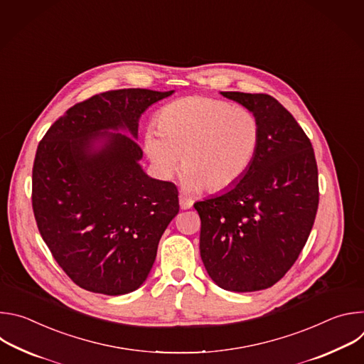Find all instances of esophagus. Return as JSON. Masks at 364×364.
<instances>
[{"label": "esophagus", "instance_id": "esophagus-1", "mask_svg": "<svg viewBox=\"0 0 364 364\" xmlns=\"http://www.w3.org/2000/svg\"><path fill=\"white\" fill-rule=\"evenodd\" d=\"M178 200H180V207H181L183 210H187V209H190V207H193V203H194V201H193L190 197L180 194Z\"/></svg>", "mask_w": 364, "mask_h": 364}]
</instances>
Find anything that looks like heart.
I'll return each mask as SVG.
<instances>
[{
    "instance_id": "heart-1",
    "label": "heart",
    "mask_w": 364,
    "mask_h": 364,
    "mask_svg": "<svg viewBox=\"0 0 364 364\" xmlns=\"http://www.w3.org/2000/svg\"><path fill=\"white\" fill-rule=\"evenodd\" d=\"M146 131L144 148L151 163L164 177L180 164L183 183L190 191H223L249 171L261 144L256 115L230 102L187 96L163 107Z\"/></svg>"
}]
</instances>
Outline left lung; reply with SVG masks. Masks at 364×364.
Wrapping results in <instances>:
<instances>
[{
    "mask_svg": "<svg viewBox=\"0 0 364 364\" xmlns=\"http://www.w3.org/2000/svg\"><path fill=\"white\" fill-rule=\"evenodd\" d=\"M261 124V144L245 177L220 196L194 203L200 256L223 289L252 292L277 284L295 264L318 209L313 145L295 118L265 93L220 92Z\"/></svg>",
    "mask_w": 364,
    "mask_h": 364,
    "instance_id": "left-lung-1",
    "label": "left lung"
}]
</instances>
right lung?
Segmentation results:
<instances>
[{"mask_svg": "<svg viewBox=\"0 0 364 364\" xmlns=\"http://www.w3.org/2000/svg\"><path fill=\"white\" fill-rule=\"evenodd\" d=\"M173 93L95 95L68 109L38 144L31 194L37 228L60 268L86 291L122 295L139 288L178 213L177 187L145 174L135 141L141 115Z\"/></svg>", "mask_w": 364, "mask_h": 364, "instance_id": "1", "label": "right lung"}]
</instances>
